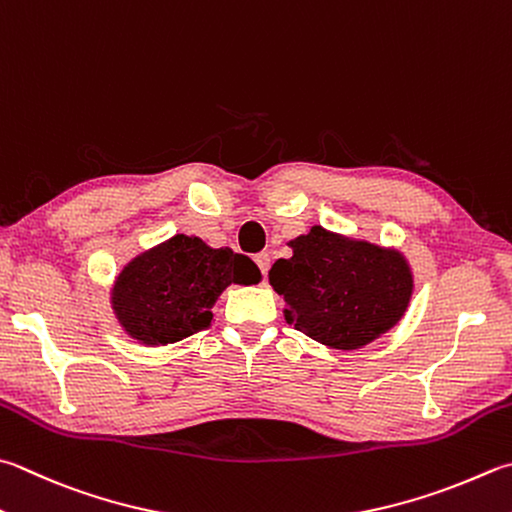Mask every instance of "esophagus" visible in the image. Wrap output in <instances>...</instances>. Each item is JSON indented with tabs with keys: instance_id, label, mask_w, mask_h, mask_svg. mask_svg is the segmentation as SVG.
<instances>
[{
	"instance_id": "obj_1",
	"label": "esophagus",
	"mask_w": 512,
	"mask_h": 512,
	"mask_svg": "<svg viewBox=\"0 0 512 512\" xmlns=\"http://www.w3.org/2000/svg\"><path fill=\"white\" fill-rule=\"evenodd\" d=\"M254 260H256V265H258L260 272H263V276H267L269 263H272V258H269V254H267V252H260V254H256Z\"/></svg>"
}]
</instances>
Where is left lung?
Masks as SVG:
<instances>
[{
	"label": "left lung",
	"instance_id": "8db88e82",
	"mask_svg": "<svg viewBox=\"0 0 512 512\" xmlns=\"http://www.w3.org/2000/svg\"><path fill=\"white\" fill-rule=\"evenodd\" d=\"M269 283L285 298V321L310 339L356 350L379 339L406 312L412 272L399 252L350 240L323 227L289 240Z\"/></svg>",
	"mask_w": 512,
	"mask_h": 512
}]
</instances>
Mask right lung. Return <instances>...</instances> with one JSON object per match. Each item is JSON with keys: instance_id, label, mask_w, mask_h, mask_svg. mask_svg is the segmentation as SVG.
Instances as JSON below:
<instances>
[{"instance_id": "add662e5", "label": "right lung", "mask_w": 512, "mask_h": 512, "mask_svg": "<svg viewBox=\"0 0 512 512\" xmlns=\"http://www.w3.org/2000/svg\"><path fill=\"white\" fill-rule=\"evenodd\" d=\"M258 281L260 269L252 258L178 234L122 269L111 303L133 339L167 345L207 330L214 318L211 307L227 285Z\"/></svg>"}]
</instances>
